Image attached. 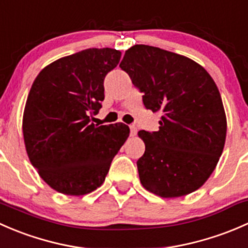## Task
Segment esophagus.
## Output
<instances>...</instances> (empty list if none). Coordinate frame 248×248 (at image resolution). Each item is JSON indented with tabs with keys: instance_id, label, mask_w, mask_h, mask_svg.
I'll use <instances>...</instances> for the list:
<instances>
[{
	"instance_id": "esophagus-1",
	"label": "esophagus",
	"mask_w": 248,
	"mask_h": 248,
	"mask_svg": "<svg viewBox=\"0 0 248 248\" xmlns=\"http://www.w3.org/2000/svg\"><path fill=\"white\" fill-rule=\"evenodd\" d=\"M129 129H131V136L132 137L137 136V132H138V129H137L136 126H133V124H132V126H129Z\"/></svg>"
}]
</instances>
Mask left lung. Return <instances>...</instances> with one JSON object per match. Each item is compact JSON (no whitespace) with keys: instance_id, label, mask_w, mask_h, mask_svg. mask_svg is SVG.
I'll return each mask as SVG.
<instances>
[{"instance_id":"obj_1","label":"left lung","mask_w":248,"mask_h":248,"mask_svg":"<svg viewBox=\"0 0 248 248\" xmlns=\"http://www.w3.org/2000/svg\"><path fill=\"white\" fill-rule=\"evenodd\" d=\"M120 67L144 93L145 108L161 114L158 131L138 133L145 142L137 161L141 185L162 198L197 191L226 142V112L214 79L193 60L144 44L129 47Z\"/></svg>"}]
</instances>
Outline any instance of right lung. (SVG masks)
<instances>
[{
	"instance_id": "right-lung-1",
	"label": "right lung",
	"mask_w": 248,
	"mask_h": 248,
	"mask_svg": "<svg viewBox=\"0 0 248 248\" xmlns=\"http://www.w3.org/2000/svg\"><path fill=\"white\" fill-rule=\"evenodd\" d=\"M120 59L110 47L81 50L50 63L32 84L22 119L25 146L42 179L60 193L98 188L128 138L124 124H91L102 108L104 78Z\"/></svg>"
}]
</instances>
